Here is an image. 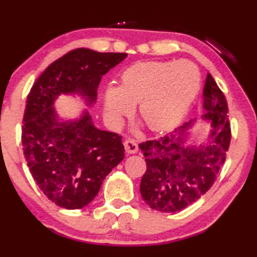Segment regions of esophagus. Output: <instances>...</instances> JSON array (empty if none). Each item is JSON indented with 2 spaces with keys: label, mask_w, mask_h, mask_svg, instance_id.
<instances>
[{
  "label": "esophagus",
  "mask_w": 257,
  "mask_h": 257,
  "mask_svg": "<svg viewBox=\"0 0 257 257\" xmlns=\"http://www.w3.org/2000/svg\"><path fill=\"white\" fill-rule=\"evenodd\" d=\"M124 149L128 154H136L139 151V146H137V142L134 139H127L123 142Z\"/></svg>",
  "instance_id": "34e87169"
}]
</instances>
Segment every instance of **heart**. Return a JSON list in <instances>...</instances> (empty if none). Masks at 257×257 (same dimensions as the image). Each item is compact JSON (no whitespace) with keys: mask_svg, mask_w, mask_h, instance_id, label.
Here are the masks:
<instances>
[{"mask_svg":"<svg viewBox=\"0 0 257 257\" xmlns=\"http://www.w3.org/2000/svg\"><path fill=\"white\" fill-rule=\"evenodd\" d=\"M199 86V71L191 61H141L123 71L120 87L106 88V114L117 122L139 103V113L148 127L168 129L185 114Z\"/></svg>","mask_w":257,"mask_h":257,"instance_id":"b5f03b06","label":"heart"}]
</instances>
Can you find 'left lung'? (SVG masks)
Instances as JSON below:
<instances>
[{
  "mask_svg": "<svg viewBox=\"0 0 257 257\" xmlns=\"http://www.w3.org/2000/svg\"><path fill=\"white\" fill-rule=\"evenodd\" d=\"M202 118L211 123L206 144L185 146V133L194 120L184 123L175 133L140 144L147 162L141 180V194L153 209L178 212L211 189L226 161L230 139L228 104L211 74L206 78Z\"/></svg>",
  "mask_w": 257,
  "mask_h": 257,
  "instance_id": "obj_1",
  "label": "left lung"
}]
</instances>
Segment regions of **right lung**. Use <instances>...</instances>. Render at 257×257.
Instances as JSON below:
<instances>
[{
  "label": "right lung",
  "instance_id": "obj_1",
  "mask_svg": "<svg viewBox=\"0 0 257 257\" xmlns=\"http://www.w3.org/2000/svg\"><path fill=\"white\" fill-rule=\"evenodd\" d=\"M127 53L75 49L50 65L30 89L22 144L36 184L52 202L67 209L85 207L106 176L124 157L122 136L94 127L87 110L75 121H59L53 108L60 94L96 101L102 75Z\"/></svg>",
  "mask_w": 257,
  "mask_h": 257
}]
</instances>
